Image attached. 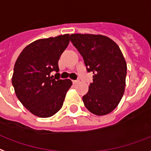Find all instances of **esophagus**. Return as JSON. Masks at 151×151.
Here are the masks:
<instances>
[{"instance_id": "obj_1", "label": "esophagus", "mask_w": 151, "mask_h": 151, "mask_svg": "<svg viewBox=\"0 0 151 151\" xmlns=\"http://www.w3.org/2000/svg\"><path fill=\"white\" fill-rule=\"evenodd\" d=\"M79 80H72V83H73V84H77L79 83Z\"/></svg>"}]
</instances>
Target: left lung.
Returning <instances> with one entry per match:
<instances>
[{
	"instance_id": "1",
	"label": "left lung",
	"mask_w": 151,
	"mask_h": 151,
	"mask_svg": "<svg viewBox=\"0 0 151 151\" xmlns=\"http://www.w3.org/2000/svg\"><path fill=\"white\" fill-rule=\"evenodd\" d=\"M70 40L93 72V83L83 97L84 106L97 116L106 115L116 108L126 85L127 64L116 43L101 35L72 34Z\"/></svg>"
}]
</instances>
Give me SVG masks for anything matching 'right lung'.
I'll return each mask as SVG.
<instances>
[{
	"instance_id": "right-lung-1",
	"label": "right lung",
	"mask_w": 151,
	"mask_h": 151,
	"mask_svg": "<svg viewBox=\"0 0 151 151\" xmlns=\"http://www.w3.org/2000/svg\"><path fill=\"white\" fill-rule=\"evenodd\" d=\"M69 44V35L36 40L27 45L16 60L12 83L20 102L38 117H50L61 109L72 85L60 79L58 60Z\"/></svg>"
}]
</instances>
